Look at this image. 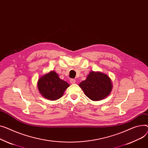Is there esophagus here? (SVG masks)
<instances>
[{"mask_svg":"<svg viewBox=\"0 0 148 148\" xmlns=\"http://www.w3.org/2000/svg\"><path fill=\"white\" fill-rule=\"evenodd\" d=\"M70 82L71 84H74V83H75V80L73 79V78H71V79H70Z\"/></svg>","mask_w":148,"mask_h":148,"instance_id":"34e87169","label":"esophagus"}]
</instances>
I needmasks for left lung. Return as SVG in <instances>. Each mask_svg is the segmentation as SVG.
I'll use <instances>...</instances> for the list:
<instances>
[{"mask_svg": "<svg viewBox=\"0 0 148 148\" xmlns=\"http://www.w3.org/2000/svg\"><path fill=\"white\" fill-rule=\"evenodd\" d=\"M86 96L94 101L105 99L111 92L112 86L107 75L92 71L86 80L79 84Z\"/></svg>", "mask_w": 148, "mask_h": 148, "instance_id": "8db88e82", "label": "left lung"}]
</instances>
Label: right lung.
<instances>
[{
  "mask_svg": "<svg viewBox=\"0 0 148 148\" xmlns=\"http://www.w3.org/2000/svg\"><path fill=\"white\" fill-rule=\"evenodd\" d=\"M37 86L39 92L43 97L55 101L62 96L70 84L60 79L55 72L51 71L38 79Z\"/></svg>",
  "mask_w": 148,
  "mask_h": 148,
  "instance_id": "add662e5",
  "label": "right lung"
}]
</instances>
